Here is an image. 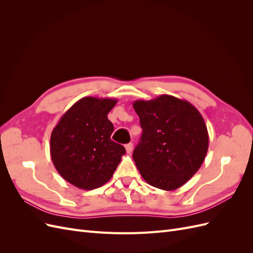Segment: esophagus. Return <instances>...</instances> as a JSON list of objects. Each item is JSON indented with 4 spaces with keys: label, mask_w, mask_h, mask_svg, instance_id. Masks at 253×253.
<instances>
[{
    "label": "esophagus",
    "mask_w": 253,
    "mask_h": 253,
    "mask_svg": "<svg viewBox=\"0 0 253 253\" xmlns=\"http://www.w3.org/2000/svg\"><path fill=\"white\" fill-rule=\"evenodd\" d=\"M126 153H131L133 151V143H127L126 144Z\"/></svg>",
    "instance_id": "obj_1"
}]
</instances>
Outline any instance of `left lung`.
<instances>
[{"label":"left lung","mask_w":253,"mask_h":253,"mask_svg":"<svg viewBox=\"0 0 253 253\" xmlns=\"http://www.w3.org/2000/svg\"><path fill=\"white\" fill-rule=\"evenodd\" d=\"M133 108L142 128L133 158L143 179L166 191L185 185L203 165L209 147L201 113L170 95L136 100Z\"/></svg>","instance_id":"8db88e82"}]
</instances>
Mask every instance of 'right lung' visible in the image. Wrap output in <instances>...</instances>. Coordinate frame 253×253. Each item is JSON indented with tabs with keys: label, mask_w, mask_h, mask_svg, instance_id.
Returning a JSON list of instances; mask_svg holds the SVG:
<instances>
[{
	"label": "right lung",
	"mask_w": 253,
	"mask_h": 253,
	"mask_svg": "<svg viewBox=\"0 0 253 253\" xmlns=\"http://www.w3.org/2000/svg\"><path fill=\"white\" fill-rule=\"evenodd\" d=\"M117 99L84 97L60 118L50 136V156L56 170L75 187L93 190L108 182L117 169L124 145L111 139L108 119Z\"/></svg>",
	"instance_id": "1"
}]
</instances>
